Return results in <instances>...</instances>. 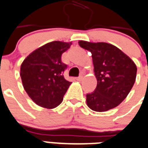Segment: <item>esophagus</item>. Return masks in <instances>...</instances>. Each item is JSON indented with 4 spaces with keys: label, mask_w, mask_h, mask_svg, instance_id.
I'll list each match as a JSON object with an SVG mask.
<instances>
[{
    "label": "esophagus",
    "mask_w": 148,
    "mask_h": 148,
    "mask_svg": "<svg viewBox=\"0 0 148 148\" xmlns=\"http://www.w3.org/2000/svg\"><path fill=\"white\" fill-rule=\"evenodd\" d=\"M83 77H84L82 76V75H80V77H78L76 78V80H78V81H80V80H82V79H83Z\"/></svg>",
    "instance_id": "obj_1"
}]
</instances>
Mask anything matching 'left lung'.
Returning a JSON list of instances; mask_svg holds the SVG:
<instances>
[{
	"label": "left lung",
	"instance_id": "1",
	"mask_svg": "<svg viewBox=\"0 0 148 148\" xmlns=\"http://www.w3.org/2000/svg\"><path fill=\"white\" fill-rule=\"evenodd\" d=\"M80 47L92 53L97 86L86 94L89 108L98 112L118 106L135 84L137 67L115 46L107 43L79 41Z\"/></svg>",
	"mask_w": 148,
	"mask_h": 148
}]
</instances>
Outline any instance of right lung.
<instances>
[{
    "label": "right lung",
    "mask_w": 148,
    "mask_h": 148,
    "mask_svg": "<svg viewBox=\"0 0 148 148\" xmlns=\"http://www.w3.org/2000/svg\"><path fill=\"white\" fill-rule=\"evenodd\" d=\"M71 44L62 41L47 43L29 54L21 64L23 87L39 106L52 109L62 101L71 83L63 75L67 64L62 62V54Z\"/></svg>",
    "instance_id": "1"
}]
</instances>
